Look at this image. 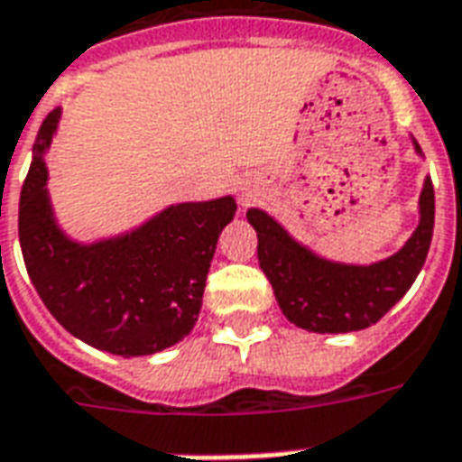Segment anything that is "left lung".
<instances>
[{
	"instance_id": "1",
	"label": "left lung",
	"mask_w": 462,
	"mask_h": 462,
	"mask_svg": "<svg viewBox=\"0 0 462 462\" xmlns=\"http://www.w3.org/2000/svg\"><path fill=\"white\" fill-rule=\"evenodd\" d=\"M416 152H421L416 144ZM421 222L394 257L372 266L333 264L293 242L274 217L249 210L257 257L283 316L313 333H350L377 323L421 272L433 237L436 196L431 179L421 190Z\"/></svg>"
}]
</instances>
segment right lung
Listing matches in <instances>:
<instances>
[{"instance_id":"obj_1","label":"right lung","mask_w":462,"mask_h":462,"mask_svg":"<svg viewBox=\"0 0 462 462\" xmlns=\"http://www.w3.org/2000/svg\"><path fill=\"white\" fill-rule=\"evenodd\" d=\"M58 109L41 126L19 198V242L29 279L68 333L83 343L139 357L166 350L193 330L222 227L237 203L171 205L144 227L117 240L78 245L51 215L43 152Z\"/></svg>"}]
</instances>
